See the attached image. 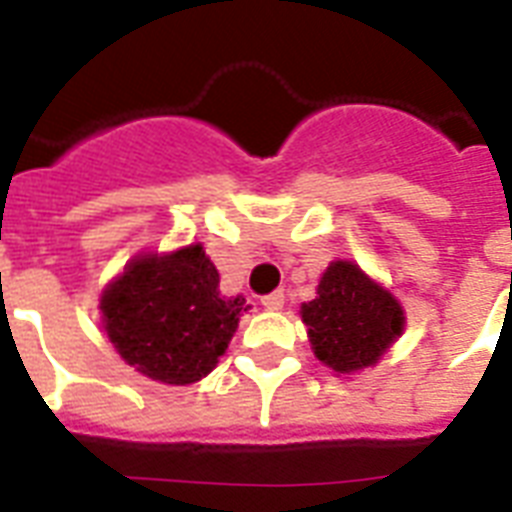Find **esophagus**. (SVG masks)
<instances>
[{
    "label": "esophagus",
    "instance_id": "esophagus-1",
    "mask_svg": "<svg viewBox=\"0 0 512 512\" xmlns=\"http://www.w3.org/2000/svg\"><path fill=\"white\" fill-rule=\"evenodd\" d=\"M261 304H264V309H282V304H285V293L282 290H275V293H267V296L261 298Z\"/></svg>",
    "mask_w": 512,
    "mask_h": 512
}]
</instances>
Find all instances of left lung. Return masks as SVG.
Returning <instances> with one entry per match:
<instances>
[{"label":"left lung","mask_w":512,"mask_h":512,"mask_svg":"<svg viewBox=\"0 0 512 512\" xmlns=\"http://www.w3.org/2000/svg\"><path fill=\"white\" fill-rule=\"evenodd\" d=\"M301 320L317 359L335 372L375 365L404 327L396 298L351 261L327 267L317 298L301 306Z\"/></svg>","instance_id":"obj_1"}]
</instances>
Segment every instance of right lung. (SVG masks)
I'll use <instances>...</instances> for the list:
<instances>
[{
    "label": "right lung",
    "instance_id": "right-lung-1",
    "mask_svg": "<svg viewBox=\"0 0 512 512\" xmlns=\"http://www.w3.org/2000/svg\"><path fill=\"white\" fill-rule=\"evenodd\" d=\"M118 354L147 378L185 386L206 378L237 330L245 298L219 293V272L200 245L142 256L100 301Z\"/></svg>",
    "mask_w": 512,
    "mask_h": 512
}]
</instances>
